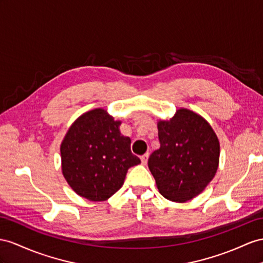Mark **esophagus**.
I'll return each instance as SVG.
<instances>
[{
  "instance_id": "34e87169",
  "label": "esophagus",
  "mask_w": 263,
  "mask_h": 263,
  "mask_svg": "<svg viewBox=\"0 0 263 263\" xmlns=\"http://www.w3.org/2000/svg\"><path fill=\"white\" fill-rule=\"evenodd\" d=\"M149 153H144L143 156H141V162H142V164H146L147 163V159H149Z\"/></svg>"
}]
</instances>
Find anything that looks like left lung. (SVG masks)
I'll return each instance as SVG.
<instances>
[{
	"instance_id": "obj_1",
	"label": "left lung",
	"mask_w": 263,
	"mask_h": 263,
	"mask_svg": "<svg viewBox=\"0 0 263 263\" xmlns=\"http://www.w3.org/2000/svg\"><path fill=\"white\" fill-rule=\"evenodd\" d=\"M158 130L160 147L147 165L159 192L174 202L197 197L219 165L220 144L211 125L199 114L180 109L169 121H160Z\"/></svg>"
}]
</instances>
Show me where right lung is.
Masks as SVG:
<instances>
[{
	"mask_svg": "<svg viewBox=\"0 0 263 263\" xmlns=\"http://www.w3.org/2000/svg\"><path fill=\"white\" fill-rule=\"evenodd\" d=\"M120 125L103 109H96L82 114L67 131L61 144L62 172L79 196L109 199L123 185L127 170L141 162Z\"/></svg>",
	"mask_w": 263,
	"mask_h": 263,
	"instance_id": "add662e5",
	"label": "right lung"
}]
</instances>
